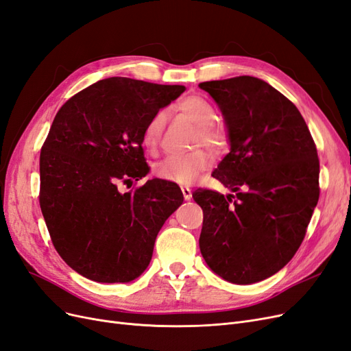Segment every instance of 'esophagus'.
Segmentation results:
<instances>
[{
  "label": "esophagus",
  "instance_id": "34e87169",
  "mask_svg": "<svg viewBox=\"0 0 351 351\" xmlns=\"http://www.w3.org/2000/svg\"><path fill=\"white\" fill-rule=\"evenodd\" d=\"M182 194H184L185 201H189L192 198V191L188 186H182Z\"/></svg>",
  "mask_w": 351,
  "mask_h": 351
}]
</instances>
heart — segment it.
I'll return each mask as SVG.
<instances>
[{
    "mask_svg": "<svg viewBox=\"0 0 351 351\" xmlns=\"http://www.w3.org/2000/svg\"><path fill=\"white\" fill-rule=\"evenodd\" d=\"M179 109L188 115L199 127L195 145L204 144L213 152H219L228 143V135L224 130L214 123L217 118L216 108L211 101L202 96H188L179 104ZM166 123V112H157L153 118L147 122L143 131V145L149 152H156L160 143L162 132ZM208 166V156L201 152H192L188 154H173L159 162L154 167L157 178L165 179L167 182H175L179 185H189L199 176L202 171Z\"/></svg>",
    "mask_w": 351,
    "mask_h": 351,
    "instance_id": "heart-1",
    "label": "heart"
}]
</instances>
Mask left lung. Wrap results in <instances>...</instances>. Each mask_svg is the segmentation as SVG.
Here are the masks:
<instances>
[{"mask_svg": "<svg viewBox=\"0 0 351 351\" xmlns=\"http://www.w3.org/2000/svg\"><path fill=\"white\" fill-rule=\"evenodd\" d=\"M199 88L221 110L230 145L213 176L236 192L192 194L204 213L199 251L226 281L252 285L278 273L299 250L319 198L318 153L298 108L261 78Z\"/></svg>", "mask_w": 351, "mask_h": 351, "instance_id": "1", "label": "left lung"}]
</instances>
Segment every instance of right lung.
<instances>
[{"label":"right lung","instance_id":"obj_1","mask_svg":"<svg viewBox=\"0 0 351 351\" xmlns=\"http://www.w3.org/2000/svg\"><path fill=\"white\" fill-rule=\"evenodd\" d=\"M184 92V86L110 77L56 114L40 152L39 202L56 252L83 277L130 282L149 267L157 233L182 204V191L156 178L121 194L118 182L149 173L143 131Z\"/></svg>","mask_w":351,"mask_h":351}]
</instances>
